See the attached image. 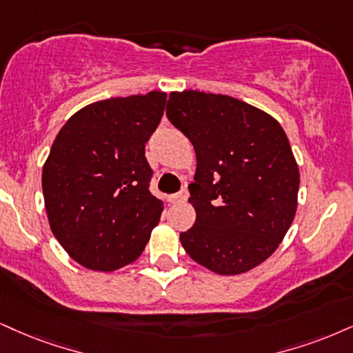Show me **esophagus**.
Returning <instances> with one entry per match:
<instances>
[{"label": "esophagus", "mask_w": 353, "mask_h": 353, "mask_svg": "<svg viewBox=\"0 0 353 353\" xmlns=\"http://www.w3.org/2000/svg\"><path fill=\"white\" fill-rule=\"evenodd\" d=\"M186 199H188V194H186V191H181V193L172 194V196H170V203H172V204H180V203H185Z\"/></svg>", "instance_id": "1"}]
</instances>
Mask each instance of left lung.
I'll return each mask as SVG.
<instances>
[{
  "instance_id": "obj_1",
  "label": "left lung",
  "mask_w": 353,
  "mask_h": 353,
  "mask_svg": "<svg viewBox=\"0 0 353 353\" xmlns=\"http://www.w3.org/2000/svg\"><path fill=\"white\" fill-rule=\"evenodd\" d=\"M170 123L196 154L193 228L180 242L217 275H241L278 249L298 208L299 168L280 123L225 94L172 91Z\"/></svg>"
}]
</instances>
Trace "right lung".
Masks as SVG:
<instances>
[{"label": "right lung", "mask_w": 353, "mask_h": 353, "mask_svg": "<svg viewBox=\"0 0 353 353\" xmlns=\"http://www.w3.org/2000/svg\"><path fill=\"white\" fill-rule=\"evenodd\" d=\"M167 93L110 98L77 111L42 168L47 219L63 250L93 272H114L145 249L163 201L149 191L145 142Z\"/></svg>", "instance_id": "1"}]
</instances>
